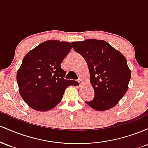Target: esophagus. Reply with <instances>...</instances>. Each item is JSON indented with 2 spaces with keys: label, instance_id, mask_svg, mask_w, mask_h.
Wrapping results in <instances>:
<instances>
[{
  "label": "esophagus",
  "instance_id": "obj_1",
  "mask_svg": "<svg viewBox=\"0 0 148 148\" xmlns=\"http://www.w3.org/2000/svg\"><path fill=\"white\" fill-rule=\"evenodd\" d=\"M78 82H79V85L81 86L83 84V80H82V79H78Z\"/></svg>",
  "mask_w": 148,
  "mask_h": 148
}]
</instances>
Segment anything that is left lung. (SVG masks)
<instances>
[{"label": "left lung", "mask_w": 148, "mask_h": 148, "mask_svg": "<svg viewBox=\"0 0 148 148\" xmlns=\"http://www.w3.org/2000/svg\"><path fill=\"white\" fill-rule=\"evenodd\" d=\"M73 48L85 59L95 96L86 103L96 110L117 105L128 90L131 71L124 56L105 40L88 39L73 42Z\"/></svg>", "instance_id": "obj_1"}]
</instances>
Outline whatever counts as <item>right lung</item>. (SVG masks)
I'll list each match as a JSON object with an SVG mask.
<instances>
[{"label": "right lung", "instance_id": "right-lung-1", "mask_svg": "<svg viewBox=\"0 0 148 148\" xmlns=\"http://www.w3.org/2000/svg\"><path fill=\"white\" fill-rule=\"evenodd\" d=\"M72 49L69 42L45 41L23 59L16 73L19 92L29 107L38 111H47L60 103L69 86L78 84L65 79L66 71L61 64Z\"/></svg>", "mask_w": 148, "mask_h": 148}]
</instances>
